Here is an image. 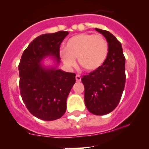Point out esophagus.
<instances>
[{
    "instance_id": "esophagus-1",
    "label": "esophagus",
    "mask_w": 149,
    "mask_h": 149,
    "mask_svg": "<svg viewBox=\"0 0 149 149\" xmlns=\"http://www.w3.org/2000/svg\"><path fill=\"white\" fill-rule=\"evenodd\" d=\"M75 79H76L77 81H81V77L79 75L77 74L76 77H75Z\"/></svg>"
}]
</instances>
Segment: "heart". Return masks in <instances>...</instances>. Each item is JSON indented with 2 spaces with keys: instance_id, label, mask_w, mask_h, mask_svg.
I'll list each match as a JSON object with an SVG mask.
<instances>
[{
  "instance_id": "b5f03b06",
  "label": "heart",
  "mask_w": 149,
  "mask_h": 149,
  "mask_svg": "<svg viewBox=\"0 0 149 149\" xmlns=\"http://www.w3.org/2000/svg\"><path fill=\"white\" fill-rule=\"evenodd\" d=\"M108 51V42L102 35L81 33L67 40L60 56L68 67L74 65V59L77 58L79 65L86 72H92L104 64Z\"/></svg>"
}]
</instances>
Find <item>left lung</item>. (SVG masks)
<instances>
[{
  "instance_id": "left-lung-1",
  "label": "left lung",
  "mask_w": 149,
  "mask_h": 149,
  "mask_svg": "<svg viewBox=\"0 0 149 149\" xmlns=\"http://www.w3.org/2000/svg\"><path fill=\"white\" fill-rule=\"evenodd\" d=\"M106 38L108 55L104 64L96 71L81 78L84 86V102L90 113L108 114L116 108L125 84V58L121 43L109 31L95 28Z\"/></svg>"
}]
</instances>
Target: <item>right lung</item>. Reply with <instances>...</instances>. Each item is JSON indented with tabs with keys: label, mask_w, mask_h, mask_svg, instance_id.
Instances as JSON below:
<instances>
[{
	"label": "right lung",
	"mask_w": 149,
	"mask_h": 149,
	"mask_svg": "<svg viewBox=\"0 0 149 149\" xmlns=\"http://www.w3.org/2000/svg\"><path fill=\"white\" fill-rule=\"evenodd\" d=\"M69 33L45 34L33 40L24 50L19 64L21 96L36 118L51 121L66 111L67 98L75 83L74 73L59 69L60 45ZM52 57L51 64L42 61Z\"/></svg>",
	"instance_id": "right-lung-1"
}]
</instances>
